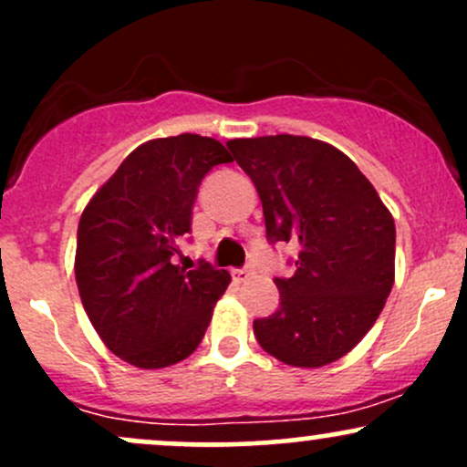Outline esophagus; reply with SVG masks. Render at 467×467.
Wrapping results in <instances>:
<instances>
[{"instance_id": "34e87169", "label": "esophagus", "mask_w": 467, "mask_h": 467, "mask_svg": "<svg viewBox=\"0 0 467 467\" xmlns=\"http://www.w3.org/2000/svg\"><path fill=\"white\" fill-rule=\"evenodd\" d=\"M252 272H254V270H252V265H245V267H241V270H234L233 278L237 283H245L252 276Z\"/></svg>"}]
</instances>
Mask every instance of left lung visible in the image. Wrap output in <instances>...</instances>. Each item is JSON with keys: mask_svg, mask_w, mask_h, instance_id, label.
<instances>
[{"mask_svg": "<svg viewBox=\"0 0 467 467\" xmlns=\"http://www.w3.org/2000/svg\"><path fill=\"white\" fill-rule=\"evenodd\" d=\"M226 144L254 182L267 241L298 245L296 272L275 278L281 305L254 320L256 340L292 367L340 360L393 287V215L360 169L323 140L278 133Z\"/></svg>", "mask_w": 467, "mask_h": 467, "instance_id": "obj_1", "label": "left lung"}]
</instances>
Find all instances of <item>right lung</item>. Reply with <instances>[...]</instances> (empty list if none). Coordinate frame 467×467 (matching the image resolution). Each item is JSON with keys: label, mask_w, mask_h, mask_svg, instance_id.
<instances>
[{"label": "right lung", "mask_w": 467, "mask_h": 467, "mask_svg": "<svg viewBox=\"0 0 467 467\" xmlns=\"http://www.w3.org/2000/svg\"><path fill=\"white\" fill-rule=\"evenodd\" d=\"M233 162L215 138L182 133L140 144L96 191L78 222L74 275L107 349L138 368L184 360L202 342L230 275L175 264L203 175Z\"/></svg>", "instance_id": "add662e5"}]
</instances>
